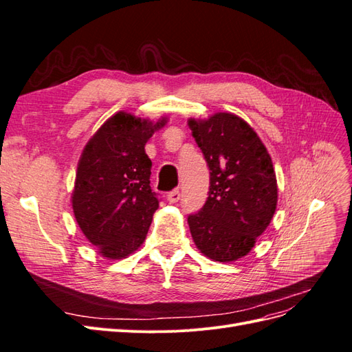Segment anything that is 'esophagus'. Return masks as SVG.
Returning a JSON list of instances; mask_svg holds the SVG:
<instances>
[{"instance_id":"obj_1","label":"esophagus","mask_w":352,"mask_h":352,"mask_svg":"<svg viewBox=\"0 0 352 352\" xmlns=\"http://www.w3.org/2000/svg\"><path fill=\"white\" fill-rule=\"evenodd\" d=\"M180 199V190L179 189H173L172 192L167 194V201L168 202H177Z\"/></svg>"}]
</instances>
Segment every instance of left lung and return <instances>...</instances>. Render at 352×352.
<instances>
[{
  "label": "left lung",
  "instance_id": "left-lung-1",
  "mask_svg": "<svg viewBox=\"0 0 352 352\" xmlns=\"http://www.w3.org/2000/svg\"><path fill=\"white\" fill-rule=\"evenodd\" d=\"M188 124L210 168L206 204L188 217L190 235L210 260L235 261L252 250L276 211L272 157L252 127L232 113Z\"/></svg>",
  "mask_w": 352,
  "mask_h": 352
}]
</instances>
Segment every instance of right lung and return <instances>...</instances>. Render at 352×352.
I'll return each instance as SVG.
<instances>
[{"label": "right lung", "instance_id": "add662e5", "mask_svg": "<svg viewBox=\"0 0 352 352\" xmlns=\"http://www.w3.org/2000/svg\"><path fill=\"white\" fill-rule=\"evenodd\" d=\"M166 123V117L153 123L119 111L83 148L72 207L83 235L105 258H126L145 241L158 208L145 144Z\"/></svg>", "mask_w": 352, "mask_h": 352}]
</instances>
